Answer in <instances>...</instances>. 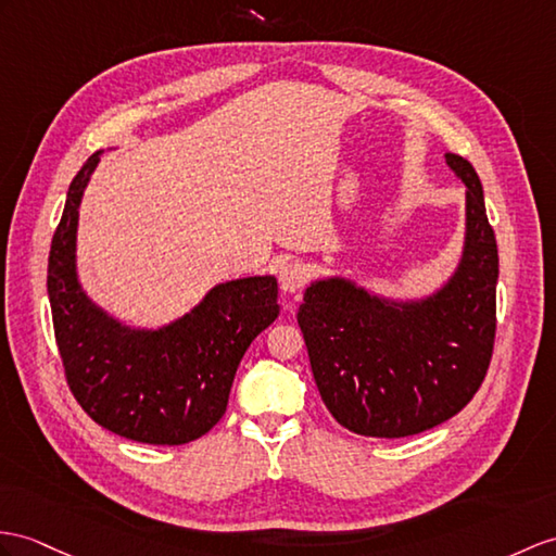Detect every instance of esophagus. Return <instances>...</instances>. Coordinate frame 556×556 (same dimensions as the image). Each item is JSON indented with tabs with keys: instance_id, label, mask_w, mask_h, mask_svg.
I'll use <instances>...</instances> for the list:
<instances>
[{
	"instance_id": "esophagus-1",
	"label": "esophagus",
	"mask_w": 556,
	"mask_h": 556,
	"mask_svg": "<svg viewBox=\"0 0 556 556\" xmlns=\"http://www.w3.org/2000/svg\"><path fill=\"white\" fill-rule=\"evenodd\" d=\"M308 280V268L302 262H286L278 270V282H280V290L282 292H300Z\"/></svg>"
}]
</instances>
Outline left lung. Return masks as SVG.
I'll return each mask as SVG.
<instances>
[{
  "mask_svg": "<svg viewBox=\"0 0 556 556\" xmlns=\"http://www.w3.org/2000/svg\"><path fill=\"white\" fill-rule=\"evenodd\" d=\"M465 191L455 274L422 300H389L332 276L296 311L311 370L332 417L361 437L401 439L451 419L477 394L495 340L497 245L479 174L445 153Z\"/></svg>",
  "mask_w": 556,
  "mask_h": 556,
  "instance_id": "obj_1",
  "label": "left lung"
}]
</instances>
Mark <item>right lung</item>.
Returning <instances> with one entry per match:
<instances>
[{
	"label": "right lung",
	"mask_w": 556,
	"mask_h": 556,
	"mask_svg": "<svg viewBox=\"0 0 556 556\" xmlns=\"http://www.w3.org/2000/svg\"><path fill=\"white\" fill-rule=\"evenodd\" d=\"M101 151L67 188L51 240L47 290L65 380L83 410L117 437L153 445L195 441L219 422L240 358L278 318L274 276L214 286L162 328H129L93 304L77 278L79 202Z\"/></svg>",
	"instance_id": "right-lung-1"
}]
</instances>
